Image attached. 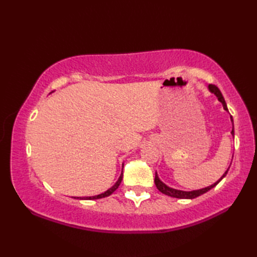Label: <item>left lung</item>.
Wrapping results in <instances>:
<instances>
[{
    "mask_svg": "<svg viewBox=\"0 0 257 257\" xmlns=\"http://www.w3.org/2000/svg\"><path fill=\"white\" fill-rule=\"evenodd\" d=\"M209 89L213 92V94H215V95H216V97L219 98V100L223 103V107H224L225 110H227V107H226L225 100H224V98H223V96H222V92L220 91V89L217 88V87H216L215 85H213V84H210V85H209ZM231 120L233 121L232 116H231ZM232 135L234 136V128H233V130H232ZM227 171H228V169L226 170V172H225L224 174H223L222 178L219 180V181H216L214 184H212V185H210V187L204 188V189H200V190L191 191V192H187V191H180V190L171 189V188L167 187V185H166L165 183H162V182L160 181L159 178H158V176H157V173H156V177H155V183H156V187H157V189L159 190L161 193L166 194V195L172 196V198H178V199H194V198H196V196H199V195H201V194H203V193L207 192V191H209V190H211L212 188H214L215 185H216L217 183H219L223 178H224V177L226 176Z\"/></svg>",
    "mask_w": 257,
    "mask_h": 257,
    "instance_id": "left-lung-1",
    "label": "left lung"
}]
</instances>
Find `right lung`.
Here are the masks:
<instances>
[{
	"mask_svg": "<svg viewBox=\"0 0 257 257\" xmlns=\"http://www.w3.org/2000/svg\"><path fill=\"white\" fill-rule=\"evenodd\" d=\"M122 176L123 174L121 173L120 174V177H119V179H118V181L116 182V184L113 185V187H111L110 189L109 190H107L105 193H101V194H98V195H95V196H85V198H83L84 200H95V199H101V198H106V196H108V195H110L111 193H113L114 191H116L117 189H118V187H119V184H120V182H121V180H122ZM77 199H79V198H77Z\"/></svg>",
	"mask_w": 257,
	"mask_h": 257,
	"instance_id": "add662e5",
	"label": "right lung"
}]
</instances>
